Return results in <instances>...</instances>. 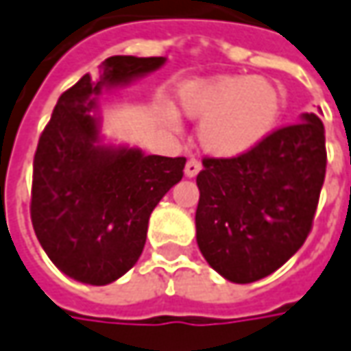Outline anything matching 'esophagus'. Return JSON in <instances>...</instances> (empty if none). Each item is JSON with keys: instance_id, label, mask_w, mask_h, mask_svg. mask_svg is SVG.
Listing matches in <instances>:
<instances>
[{"instance_id": "34e87169", "label": "esophagus", "mask_w": 351, "mask_h": 351, "mask_svg": "<svg viewBox=\"0 0 351 351\" xmlns=\"http://www.w3.org/2000/svg\"><path fill=\"white\" fill-rule=\"evenodd\" d=\"M200 169H202V165H200V160L198 159H189L186 162V167H184V175L192 178V176H196L200 173Z\"/></svg>"}]
</instances>
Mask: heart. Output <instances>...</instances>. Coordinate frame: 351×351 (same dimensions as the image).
<instances>
[{
  "mask_svg": "<svg viewBox=\"0 0 351 351\" xmlns=\"http://www.w3.org/2000/svg\"><path fill=\"white\" fill-rule=\"evenodd\" d=\"M182 112L200 121V143L214 157H237L259 145L281 114L279 90L257 76H221L182 94Z\"/></svg>",
  "mask_w": 351,
  "mask_h": 351,
  "instance_id": "heart-1",
  "label": "heart"
}]
</instances>
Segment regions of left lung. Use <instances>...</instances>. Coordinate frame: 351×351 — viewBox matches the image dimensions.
I'll use <instances>...</instances> for the list:
<instances>
[{
    "label": "left lung",
    "mask_w": 351,
    "mask_h": 351,
    "mask_svg": "<svg viewBox=\"0 0 351 351\" xmlns=\"http://www.w3.org/2000/svg\"><path fill=\"white\" fill-rule=\"evenodd\" d=\"M202 165L196 241L204 259L232 282L271 275L313 230L326 176L320 117L304 114L243 155L204 157Z\"/></svg>",
    "instance_id": "8db88e82"
}]
</instances>
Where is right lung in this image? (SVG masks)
<instances>
[{
  "label": "right lung",
  "mask_w": 351,
  "mask_h": 351,
  "mask_svg": "<svg viewBox=\"0 0 351 351\" xmlns=\"http://www.w3.org/2000/svg\"><path fill=\"white\" fill-rule=\"evenodd\" d=\"M162 56H110L98 78L62 92L33 159L31 221L62 273L88 285L125 275L145 247L149 216L182 178L184 157L143 155L98 143L96 96L106 86L162 66Z\"/></svg>",
  "instance_id": "add662e5"
}]
</instances>
